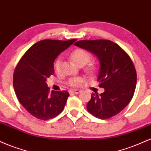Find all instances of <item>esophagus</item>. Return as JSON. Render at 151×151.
Wrapping results in <instances>:
<instances>
[{
    "label": "esophagus",
    "mask_w": 151,
    "mask_h": 151,
    "mask_svg": "<svg viewBox=\"0 0 151 151\" xmlns=\"http://www.w3.org/2000/svg\"><path fill=\"white\" fill-rule=\"evenodd\" d=\"M70 92L74 93H79L81 92V91L79 89H71L70 91Z\"/></svg>",
    "instance_id": "obj_1"
}]
</instances>
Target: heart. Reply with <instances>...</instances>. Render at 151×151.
Listing matches in <instances>:
<instances>
[{"label": "heart", "mask_w": 151, "mask_h": 151, "mask_svg": "<svg viewBox=\"0 0 151 151\" xmlns=\"http://www.w3.org/2000/svg\"><path fill=\"white\" fill-rule=\"evenodd\" d=\"M71 58L73 60V62L75 64H77L79 66H84L85 65L89 60H91V55L89 52L86 51V50L81 49V48H78V49L74 50V51L72 52L70 55ZM61 58H59L56 60L55 64H54V69H55V72H59L60 69V65H61ZM95 67L94 65L92 63H90L86 67V70L89 72H92L94 70ZM83 82V79L81 77H74L71 78L68 80V84L70 86H76L80 85L81 83Z\"/></svg>", "instance_id": "obj_1"}]
</instances>
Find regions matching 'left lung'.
I'll list each match as a JSON object with an SVG mask.
<instances>
[{
    "mask_svg": "<svg viewBox=\"0 0 151 151\" xmlns=\"http://www.w3.org/2000/svg\"><path fill=\"white\" fill-rule=\"evenodd\" d=\"M74 45L94 54L100 63L97 81L104 92L92 93L87 111L102 119L117 115L129 104L136 89L137 75L131 59L109 40H80Z\"/></svg>",
    "mask_w": 151,
    "mask_h": 151,
    "instance_id": "1",
    "label": "left lung"
}]
</instances>
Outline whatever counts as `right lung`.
Returning <instances> with one entry per match:
<instances>
[{
	"label": "right lung",
	"instance_id": "right-lung-1",
	"mask_svg": "<svg viewBox=\"0 0 151 151\" xmlns=\"http://www.w3.org/2000/svg\"><path fill=\"white\" fill-rule=\"evenodd\" d=\"M76 39L62 41L43 40L27 50L13 74V87L20 103L27 111L40 120H49L63 111L70 93L52 91L47 78L54 74V61Z\"/></svg>",
	"mask_w": 151,
	"mask_h": 151
}]
</instances>
